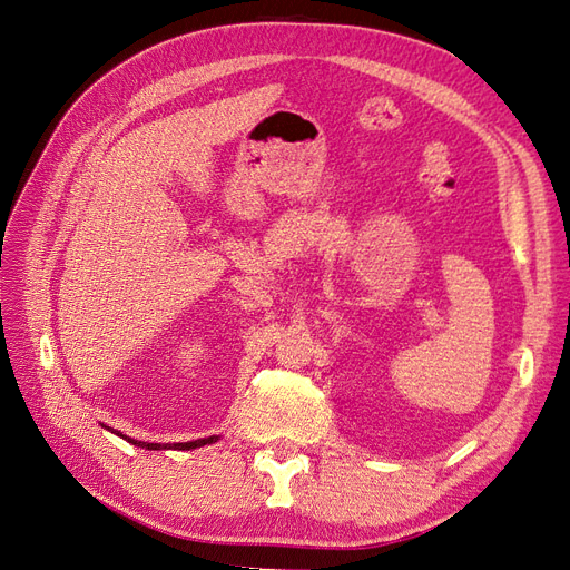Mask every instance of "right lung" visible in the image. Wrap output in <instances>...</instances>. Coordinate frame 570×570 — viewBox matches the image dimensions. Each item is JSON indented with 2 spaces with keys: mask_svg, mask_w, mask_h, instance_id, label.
Instances as JSON below:
<instances>
[{
  "mask_svg": "<svg viewBox=\"0 0 570 570\" xmlns=\"http://www.w3.org/2000/svg\"><path fill=\"white\" fill-rule=\"evenodd\" d=\"M128 442H132V444H137V446H142V450H197V446H204V444H212V442H216L218 438L214 435V438H204V440H195V442H178V444H157V442H137V440H130V438H126Z\"/></svg>",
  "mask_w": 570,
  "mask_h": 570,
  "instance_id": "right-lung-1",
  "label": "right lung"
}]
</instances>
